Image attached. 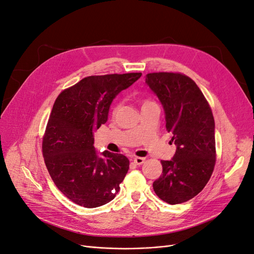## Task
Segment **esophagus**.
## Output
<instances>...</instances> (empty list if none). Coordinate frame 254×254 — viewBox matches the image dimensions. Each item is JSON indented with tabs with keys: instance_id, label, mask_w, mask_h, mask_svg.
Masks as SVG:
<instances>
[{
	"instance_id": "esophagus-1",
	"label": "esophagus",
	"mask_w": 254,
	"mask_h": 254,
	"mask_svg": "<svg viewBox=\"0 0 254 254\" xmlns=\"http://www.w3.org/2000/svg\"><path fill=\"white\" fill-rule=\"evenodd\" d=\"M133 162L136 165H142L145 162V158H140V157H136L133 159Z\"/></svg>"
}]
</instances>
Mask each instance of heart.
<instances>
[{"instance_id":"obj_1","label":"heart","mask_w":254,"mask_h":254,"mask_svg":"<svg viewBox=\"0 0 254 254\" xmlns=\"http://www.w3.org/2000/svg\"><path fill=\"white\" fill-rule=\"evenodd\" d=\"M146 103H149V102H145L144 104H146ZM144 104H143V105H144ZM117 111H118V107H115V108L113 109V114H115V113H117Z\"/></svg>"}]
</instances>
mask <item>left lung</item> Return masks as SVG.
Returning <instances> with one entry per match:
<instances>
[{"mask_svg":"<svg viewBox=\"0 0 254 254\" xmlns=\"http://www.w3.org/2000/svg\"><path fill=\"white\" fill-rule=\"evenodd\" d=\"M146 83L165 113L166 130L177 149L172 160L161 161L163 171L152 183L160 199L186 202L200 193L215 166V122L212 110L193 79L180 73H149Z\"/></svg>","mask_w":254,"mask_h":254,"instance_id":"8db88e82","label":"left lung"}]
</instances>
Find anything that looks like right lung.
I'll list each match as a JSON object with an SVG mask.
<instances>
[{"label": "right lung", "mask_w": 254, "mask_h": 254, "mask_svg": "<svg viewBox=\"0 0 254 254\" xmlns=\"http://www.w3.org/2000/svg\"><path fill=\"white\" fill-rule=\"evenodd\" d=\"M142 73L89 76L61 92L43 136L44 162L54 183L76 204L104 205L114 199L129 170L121 153L95 150L93 132L108 120L110 105Z\"/></svg>", "instance_id": "obj_1"}]
</instances>
